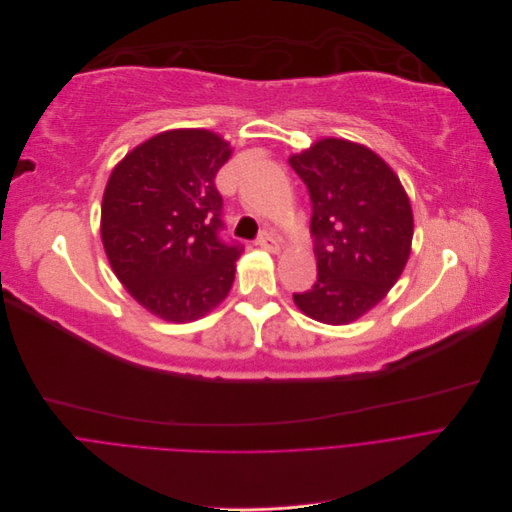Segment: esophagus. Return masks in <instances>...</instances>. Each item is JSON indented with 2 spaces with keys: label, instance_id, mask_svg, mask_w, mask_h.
I'll return each instance as SVG.
<instances>
[{
  "label": "esophagus",
  "instance_id": "1",
  "mask_svg": "<svg viewBox=\"0 0 512 512\" xmlns=\"http://www.w3.org/2000/svg\"><path fill=\"white\" fill-rule=\"evenodd\" d=\"M256 244L260 246V248H264L266 252H278L280 250V242H278V238L276 236H272L270 232H260V236L256 238Z\"/></svg>",
  "mask_w": 512,
  "mask_h": 512
}]
</instances>
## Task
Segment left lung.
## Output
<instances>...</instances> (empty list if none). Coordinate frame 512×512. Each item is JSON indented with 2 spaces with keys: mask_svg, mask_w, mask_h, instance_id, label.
Returning a JSON list of instances; mask_svg holds the SVG:
<instances>
[{
  "mask_svg": "<svg viewBox=\"0 0 512 512\" xmlns=\"http://www.w3.org/2000/svg\"><path fill=\"white\" fill-rule=\"evenodd\" d=\"M288 163L311 195L317 256V282L292 298L306 317L347 325L401 276L414 236L410 199L379 155L345 139H323Z\"/></svg>",
  "mask_w": 512,
  "mask_h": 512,
  "instance_id": "8db88e82",
  "label": "left lung"
}]
</instances>
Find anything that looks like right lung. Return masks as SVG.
Wrapping results in <instances>:
<instances>
[{
  "label": "right lung",
  "mask_w": 512,
  "mask_h": 512,
  "mask_svg": "<svg viewBox=\"0 0 512 512\" xmlns=\"http://www.w3.org/2000/svg\"><path fill=\"white\" fill-rule=\"evenodd\" d=\"M230 155V143L212 131H165L109 177L100 210L107 258L131 296L165 321H195L232 288L244 246L220 236L216 187Z\"/></svg>",
  "instance_id": "1"
}]
</instances>
